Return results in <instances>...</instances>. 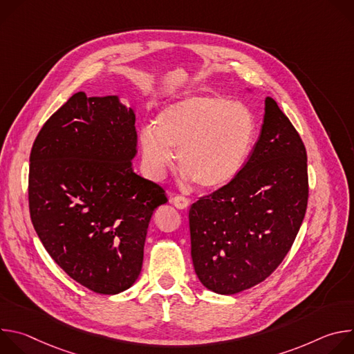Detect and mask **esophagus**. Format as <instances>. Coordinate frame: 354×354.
Instances as JSON below:
<instances>
[{"label":"esophagus","mask_w":354,"mask_h":354,"mask_svg":"<svg viewBox=\"0 0 354 354\" xmlns=\"http://www.w3.org/2000/svg\"><path fill=\"white\" fill-rule=\"evenodd\" d=\"M171 201L174 203V206H175L176 209H179V210L187 209V206H189V198H187V197H185V196H180V194H178V196H175V197H172V198H171Z\"/></svg>","instance_id":"1"}]
</instances>
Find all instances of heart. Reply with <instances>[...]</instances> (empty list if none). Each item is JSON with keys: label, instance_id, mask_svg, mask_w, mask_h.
Wrapping results in <instances>:
<instances>
[{"label": "heart", "instance_id": "b5f03b06", "mask_svg": "<svg viewBox=\"0 0 354 354\" xmlns=\"http://www.w3.org/2000/svg\"><path fill=\"white\" fill-rule=\"evenodd\" d=\"M257 137V120L245 105L218 95H193L167 105L154 127L140 131L148 174L160 179L178 151L179 168L201 189L228 185L243 168Z\"/></svg>", "mask_w": 354, "mask_h": 354}]
</instances>
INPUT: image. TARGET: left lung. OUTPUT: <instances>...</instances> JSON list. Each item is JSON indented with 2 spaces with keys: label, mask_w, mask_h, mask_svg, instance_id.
Segmentation results:
<instances>
[{
  "label": "left lung",
  "mask_w": 354,
  "mask_h": 354,
  "mask_svg": "<svg viewBox=\"0 0 354 354\" xmlns=\"http://www.w3.org/2000/svg\"><path fill=\"white\" fill-rule=\"evenodd\" d=\"M307 203L306 145L268 96L259 140L242 171L189 210L198 280L230 295L268 279L291 249Z\"/></svg>",
  "instance_id": "left-lung-1"
}]
</instances>
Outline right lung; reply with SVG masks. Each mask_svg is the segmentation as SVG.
I'll list each match as a JSON object with an SVG mask.
<instances>
[{
  "label": "right lung",
  "mask_w": 354,
  "mask_h": 354,
  "mask_svg": "<svg viewBox=\"0 0 354 354\" xmlns=\"http://www.w3.org/2000/svg\"><path fill=\"white\" fill-rule=\"evenodd\" d=\"M136 115L118 96L74 93L43 124L29 165V213L53 261L97 294L137 280L147 228L165 190L138 176Z\"/></svg>",
  "instance_id": "add662e5"
}]
</instances>
